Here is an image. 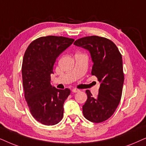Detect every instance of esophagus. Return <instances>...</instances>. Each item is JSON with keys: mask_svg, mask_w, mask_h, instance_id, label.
Segmentation results:
<instances>
[{"mask_svg": "<svg viewBox=\"0 0 146 146\" xmlns=\"http://www.w3.org/2000/svg\"><path fill=\"white\" fill-rule=\"evenodd\" d=\"M72 91H73V93H77V92H79V89H76V88H74V89H72Z\"/></svg>", "mask_w": 146, "mask_h": 146, "instance_id": "34e87169", "label": "esophagus"}]
</instances>
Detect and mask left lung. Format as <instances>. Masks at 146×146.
I'll return each instance as SVG.
<instances>
[{
	"label": "left lung",
	"instance_id": "1",
	"mask_svg": "<svg viewBox=\"0 0 146 146\" xmlns=\"http://www.w3.org/2000/svg\"><path fill=\"white\" fill-rule=\"evenodd\" d=\"M74 44L89 50L93 62L91 75L101 83L97 98H93L89 90L85 91L83 115L93 123H101L114 113L121 100L124 81L121 55L114 42L102 36H85Z\"/></svg>",
	"mask_w": 146,
	"mask_h": 146
}]
</instances>
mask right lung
<instances>
[{
    "label": "right lung",
    "mask_w": 146,
    "mask_h": 146,
    "mask_svg": "<svg viewBox=\"0 0 146 146\" xmlns=\"http://www.w3.org/2000/svg\"><path fill=\"white\" fill-rule=\"evenodd\" d=\"M74 41L65 36H41L34 40L25 51L22 64L25 98L36 121L53 125L63 116V104L71 90L50 85L53 65L62 52Z\"/></svg>",
    "instance_id": "obj_1"
}]
</instances>
